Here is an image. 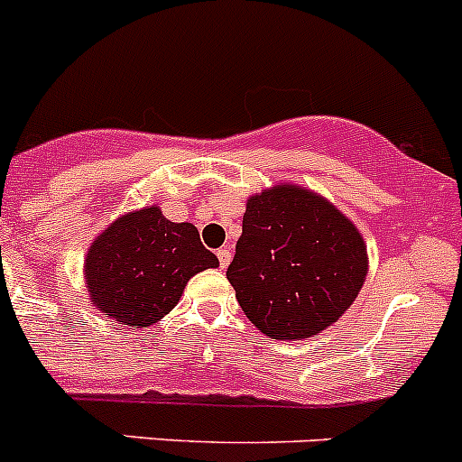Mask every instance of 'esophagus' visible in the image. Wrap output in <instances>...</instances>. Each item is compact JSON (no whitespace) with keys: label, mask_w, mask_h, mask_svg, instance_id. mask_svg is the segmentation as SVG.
Instances as JSON below:
<instances>
[{"label":"esophagus","mask_w":462,"mask_h":462,"mask_svg":"<svg viewBox=\"0 0 462 462\" xmlns=\"http://www.w3.org/2000/svg\"><path fill=\"white\" fill-rule=\"evenodd\" d=\"M217 255H218V262H221V269H227V264H230V260H232L230 248H221Z\"/></svg>","instance_id":"1"}]
</instances>
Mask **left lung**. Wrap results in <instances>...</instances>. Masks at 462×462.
I'll list each match as a JSON object with an SVG mask.
<instances>
[{"mask_svg": "<svg viewBox=\"0 0 462 462\" xmlns=\"http://www.w3.org/2000/svg\"><path fill=\"white\" fill-rule=\"evenodd\" d=\"M367 271L356 223L312 189L280 182L245 202L227 280L260 333L296 342L339 321Z\"/></svg>", "mask_w": 462, "mask_h": 462, "instance_id": "8db88e82", "label": "left lung"}]
</instances>
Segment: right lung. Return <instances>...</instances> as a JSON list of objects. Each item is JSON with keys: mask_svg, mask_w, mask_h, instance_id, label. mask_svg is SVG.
I'll list each match as a JSON object with an SVG mask.
<instances>
[{"mask_svg": "<svg viewBox=\"0 0 462 462\" xmlns=\"http://www.w3.org/2000/svg\"><path fill=\"white\" fill-rule=\"evenodd\" d=\"M193 223H172L157 205L116 218L84 260L90 305L129 328H150L180 303L189 280L217 269Z\"/></svg>", "mask_w": 462, "mask_h": 462, "instance_id": "obj_1", "label": "right lung"}]
</instances>
